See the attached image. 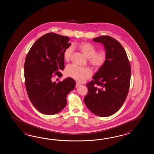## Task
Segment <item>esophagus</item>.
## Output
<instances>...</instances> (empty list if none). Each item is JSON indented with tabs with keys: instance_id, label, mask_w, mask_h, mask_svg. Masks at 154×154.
Listing matches in <instances>:
<instances>
[{
	"instance_id": "1",
	"label": "esophagus",
	"mask_w": 154,
	"mask_h": 154,
	"mask_svg": "<svg viewBox=\"0 0 154 154\" xmlns=\"http://www.w3.org/2000/svg\"><path fill=\"white\" fill-rule=\"evenodd\" d=\"M80 85H81V84L80 83H78V82H76V88L80 86Z\"/></svg>"
}]
</instances>
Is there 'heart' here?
<instances>
[{"label": "heart", "instance_id": "b5f03b06", "mask_svg": "<svg viewBox=\"0 0 154 154\" xmlns=\"http://www.w3.org/2000/svg\"><path fill=\"white\" fill-rule=\"evenodd\" d=\"M76 47L84 55L88 58V61L91 66L95 69L102 67L106 63L108 59L106 52L101 51L96 52V48L91 43L82 42L78 44ZM72 52L73 50L71 47H68L64 50L63 57L65 61H69L70 60ZM65 74L76 81L83 82L89 78L92 73L89 68L80 67L74 65H70L65 69Z\"/></svg>", "mask_w": 154, "mask_h": 154}]
</instances>
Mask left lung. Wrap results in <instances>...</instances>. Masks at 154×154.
<instances>
[{
    "mask_svg": "<svg viewBox=\"0 0 154 154\" xmlns=\"http://www.w3.org/2000/svg\"><path fill=\"white\" fill-rule=\"evenodd\" d=\"M103 44L108 59L88 83L84 99L88 108L100 117L114 114L122 106L128 93L131 66L126 52L117 40L109 35L93 38Z\"/></svg>",
    "mask_w": 154,
    "mask_h": 154,
    "instance_id": "8db88e82",
    "label": "left lung"
}]
</instances>
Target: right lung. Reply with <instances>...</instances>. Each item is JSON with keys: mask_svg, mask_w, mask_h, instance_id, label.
Segmentation results:
<instances>
[{"mask_svg": "<svg viewBox=\"0 0 154 154\" xmlns=\"http://www.w3.org/2000/svg\"><path fill=\"white\" fill-rule=\"evenodd\" d=\"M67 36L48 33L32 45L24 63L25 86L29 100L40 112L56 114L66 106L67 95L75 87V81L67 78L53 82L56 76L61 78L65 67L63 53L71 44Z\"/></svg>", "mask_w": 154, "mask_h": 154, "instance_id": "right-lung-1", "label": "right lung"}]
</instances>
